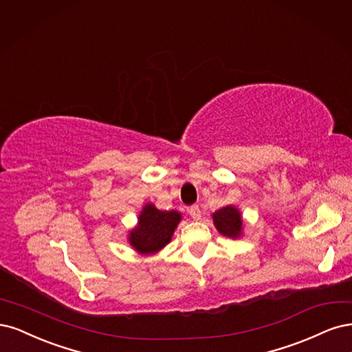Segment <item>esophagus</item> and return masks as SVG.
<instances>
[{
    "label": "esophagus",
    "instance_id": "34e87169",
    "mask_svg": "<svg viewBox=\"0 0 352 352\" xmlns=\"http://www.w3.org/2000/svg\"><path fill=\"white\" fill-rule=\"evenodd\" d=\"M188 214H190L192 221H199L201 218V210L197 205H192V206L188 208Z\"/></svg>",
    "mask_w": 352,
    "mask_h": 352
}]
</instances>
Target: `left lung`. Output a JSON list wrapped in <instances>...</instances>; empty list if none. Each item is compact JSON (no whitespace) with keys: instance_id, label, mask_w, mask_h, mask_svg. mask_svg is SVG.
Wrapping results in <instances>:
<instances>
[{"instance_id":"left-lung-1","label":"left lung","mask_w":352,"mask_h":352,"mask_svg":"<svg viewBox=\"0 0 352 352\" xmlns=\"http://www.w3.org/2000/svg\"><path fill=\"white\" fill-rule=\"evenodd\" d=\"M212 219L214 228L218 230L219 234L223 236L232 238V240H236V238L243 236L244 231V222H243V214L240 209L228 205L214 213H212Z\"/></svg>"}]
</instances>
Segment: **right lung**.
I'll return each instance as SVG.
<instances>
[{
    "label": "right lung",
    "mask_w": 352,
    "mask_h": 352,
    "mask_svg": "<svg viewBox=\"0 0 352 352\" xmlns=\"http://www.w3.org/2000/svg\"><path fill=\"white\" fill-rule=\"evenodd\" d=\"M181 219L183 217L177 210H160L153 203H146L127 240L139 254H156L171 241Z\"/></svg>",
    "instance_id": "right-lung-1"
}]
</instances>
